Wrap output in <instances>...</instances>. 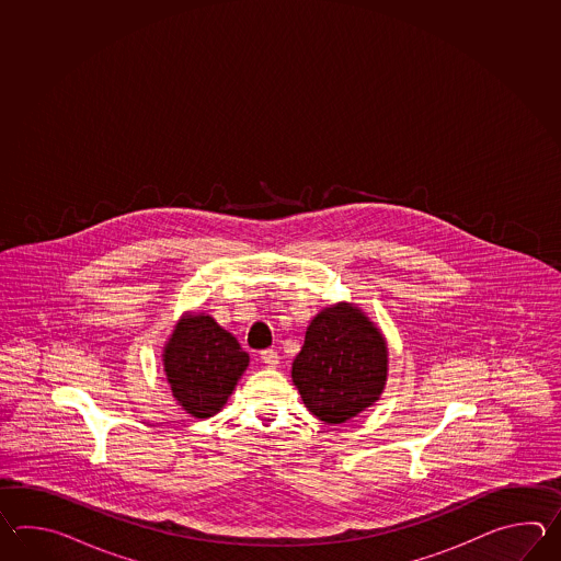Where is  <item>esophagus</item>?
<instances>
[{
    "mask_svg": "<svg viewBox=\"0 0 561 561\" xmlns=\"http://www.w3.org/2000/svg\"><path fill=\"white\" fill-rule=\"evenodd\" d=\"M261 358H263L264 365L266 367H276L278 365V353H276L275 348H264L263 353H261Z\"/></svg>",
    "mask_w": 561,
    "mask_h": 561,
    "instance_id": "obj_1",
    "label": "esophagus"
}]
</instances>
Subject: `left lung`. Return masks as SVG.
<instances>
[{
	"label": "left lung",
	"instance_id": "8db88e82",
	"mask_svg": "<svg viewBox=\"0 0 561 561\" xmlns=\"http://www.w3.org/2000/svg\"><path fill=\"white\" fill-rule=\"evenodd\" d=\"M385 379V339L360 310L341 302L310 321L293 381L312 415L345 423L379 399Z\"/></svg>",
	"mask_w": 561,
	"mask_h": 561
}]
</instances>
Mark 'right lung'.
I'll return each instance as SVG.
<instances>
[{
  "label": "right lung",
  "instance_id": "1",
  "mask_svg": "<svg viewBox=\"0 0 561 561\" xmlns=\"http://www.w3.org/2000/svg\"><path fill=\"white\" fill-rule=\"evenodd\" d=\"M247 367L239 341L208 314L182 317L164 351L172 394L192 417L216 415Z\"/></svg>",
  "mask_w": 561,
  "mask_h": 561
}]
</instances>
